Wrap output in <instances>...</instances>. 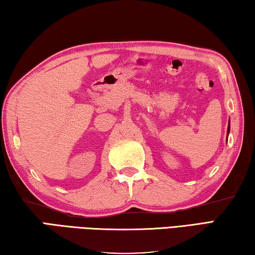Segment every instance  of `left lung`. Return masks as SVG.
<instances>
[{
  "label": "left lung",
  "mask_w": 255,
  "mask_h": 255,
  "mask_svg": "<svg viewBox=\"0 0 255 255\" xmlns=\"http://www.w3.org/2000/svg\"><path fill=\"white\" fill-rule=\"evenodd\" d=\"M229 132H230V122H229V127H228V135H229ZM227 140H228V137H227Z\"/></svg>",
  "instance_id": "left-lung-1"
}]
</instances>
